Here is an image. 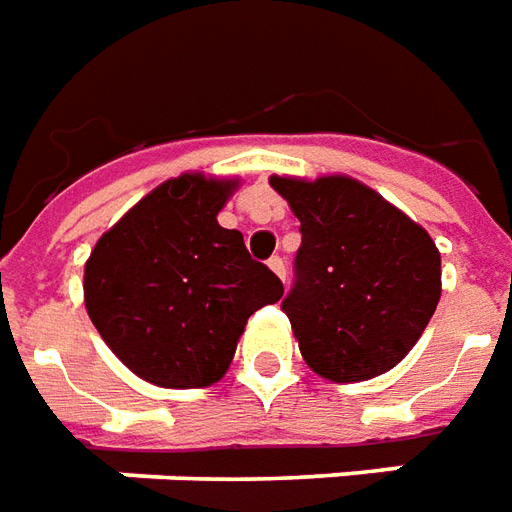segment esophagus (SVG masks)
<instances>
[{
    "mask_svg": "<svg viewBox=\"0 0 512 512\" xmlns=\"http://www.w3.org/2000/svg\"><path fill=\"white\" fill-rule=\"evenodd\" d=\"M268 268H271V271H274V274H277V277L285 282V277H288V266H285V260H282V257L279 255L271 257V260H268Z\"/></svg>",
    "mask_w": 512,
    "mask_h": 512,
    "instance_id": "obj_1",
    "label": "esophagus"
}]
</instances>
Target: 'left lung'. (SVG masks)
<instances>
[{
    "instance_id": "1",
    "label": "left lung",
    "mask_w": 512,
    "mask_h": 512,
    "mask_svg": "<svg viewBox=\"0 0 512 512\" xmlns=\"http://www.w3.org/2000/svg\"><path fill=\"white\" fill-rule=\"evenodd\" d=\"M301 222L293 288L282 299L304 362L351 384L414 348L441 296L430 235L359 180L271 178Z\"/></svg>"
}]
</instances>
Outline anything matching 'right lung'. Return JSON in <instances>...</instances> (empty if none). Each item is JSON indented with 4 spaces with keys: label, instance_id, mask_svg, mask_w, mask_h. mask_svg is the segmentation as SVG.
<instances>
[{
    "label": "right lung",
    "instance_id": "right-lung-1",
    "mask_svg": "<svg viewBox=\"0 0 512 512\" xmlns=\"http://www.w3.org/2000/svg\"><path fill=\"white\" fill-rule=\"evenodd\" d=\"M235 180L180 175L101 235L84 266V304L104 343L136 376L167 389L227 373L249 315L282 282L216 213Z\"/></svg>",
    "mask_w": 512,
    "mask_h": 512
}]
</instances>
